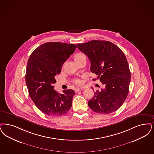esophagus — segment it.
I'll list each match as a JSON object with an SVG mask.
<instances>
[{"mask_svg": "<svg viewBox=\"0 0 154 154\" xmlns=\"http://www.w3.org/2000/svg\"><path fill=\"white\" fill-rule=\"evenodd\" d=\"M84 89H85L84 87H79V88H76V89H75V92H79V91L84 90Z\"/></svg>", "mask_w": 154, "mask_h": 154, "instance_id": "esophagus-1", "label": "esophagus"}]
</instances>
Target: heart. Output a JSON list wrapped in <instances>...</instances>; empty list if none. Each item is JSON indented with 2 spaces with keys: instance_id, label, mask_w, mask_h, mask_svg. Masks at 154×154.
Returning a JSON list of instances; mask_svg holds the SVG:
<instances>
[{
  "instance_id": "1",
  "label": "heart",
  "mask_w": 154,
  "mask_h": 154,
  "mask_svg": "<svg viewBox=\"0 0 154 154\" xmlns=\"http://www.w3.org/2000/svg\"><path fill=\"white\" fill-rule=\"evenodd\" d=\"M74 60L76 63L82 61L83 60L86 61V56L82 53H77L74 56ZM74 82L77 84H81V81L79 79H76L74 80Z\"/></svg>"
}]
</instances>
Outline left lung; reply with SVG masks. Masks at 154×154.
<instances>
[{
  "mask_svg": "<svg viewBox=\"0 0 154 154\" xmlns=\"http://www.w3.org/2000/svg\"><path fill=\"white\" fill-rule=\"evenodd\" d=\"M91 62V71L105 85L101 92L94 93L88 101L89 108L96 113L109 114L123 104L129 92L131 72L125 55L109 41L92 40L77 44Z\"/></svg>",
  "mask_w": 154,
  "mask_h": 154,
  "instance_id": "obj_1",
  "label": "left lung"
}]
</instances>
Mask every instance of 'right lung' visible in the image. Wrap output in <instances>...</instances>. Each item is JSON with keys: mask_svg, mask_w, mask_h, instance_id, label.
Wrapping results in <instances>:
<instances>
[{"mask_svg": "<svg viewBox=\"0 0 154 154\" xmlns=\"http://www.w3.org/2000/svg\"><path fill=\"white\" fill-rule=\"evenodd\" d=\"M76 48L73 44L47 42L38 47L29 57L25 77L29 94L37 108L48 116L63 115L72 107L74 91L63 90L60 94L53 84L63 63Z\"/></svg>", "mask_w": 154, "mask_h": 154, "instance_id": "1", "label": "right lung"}]
</instances>
